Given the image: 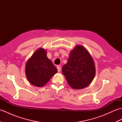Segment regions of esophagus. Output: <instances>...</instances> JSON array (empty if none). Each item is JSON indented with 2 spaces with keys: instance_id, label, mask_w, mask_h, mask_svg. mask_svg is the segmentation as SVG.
Returning a JSON list of instances; mask_svg holds the SVG:
<instances>
[{
  "instance_id": "34e87169",
  "label": "esophagus",
  "mask_w": 122,
  "mask_h": 122,
  "mask_svg": "<svg viewBox=\"0 0 122 122\" xmlns=\"http://www.w3.org/2000/svg\"><path fill=\"white\" fill-rule=\"evenodd\" d=\"M57 69H58V72H60L61 71V68L60 66H57Z\"/></svg>"
}]
</instances>
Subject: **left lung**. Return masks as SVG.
Here are the masks:
<instances>
[{"label": "left lung", "mask_w": 122, "mask_h": 122, "mask_svg": "<svg viewBox=\"0 0 122 122\" xmlns=\"http://www.w3.org/2000/svg\"><path fill=\"white\" fill-rule=\"evenodd\" d=\"M62 71L70 86L76 90L87 86L95 74V64L91 56L86 49L80 45L70 53L68 61Z\"/></svg>", "instance_id": "8db88e82"}]
</instances>
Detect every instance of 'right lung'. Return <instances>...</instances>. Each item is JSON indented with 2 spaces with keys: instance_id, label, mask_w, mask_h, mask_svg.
Returning a JSON list of instances; mask_svg holds the SVG:
<instances>
[{
  "instance_id": "1",
  "label": "right lung",
  "mask_w": 122,
  "mask_h": 122,
  "mask_svg": "<svg viewBox=\"0 0 122 122\" xmlns=\"http://www.w3.org/2000/svg\"><path fill=\"white\" fill-rule=\"evenodd\" d=\"M58 70L46 56L44 49L40 48L28 60L25 66V74L31 84L41 87L47 83Z\"/></svg>"
}]
</instances>
